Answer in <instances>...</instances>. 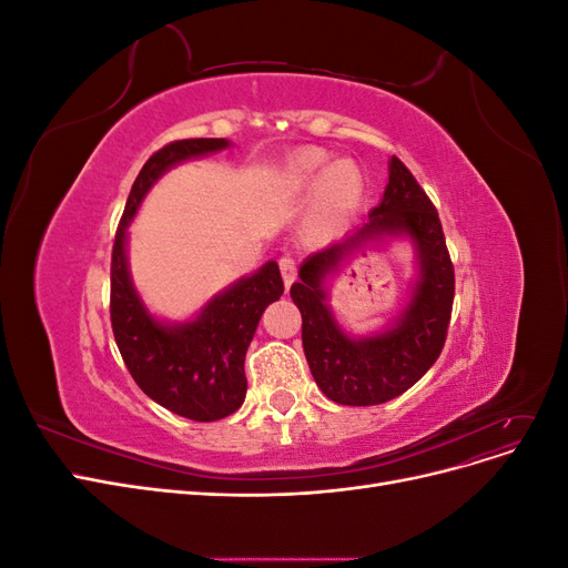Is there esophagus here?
<instances>
[{
	"label": "esophagus",
	"instance_id": "esophagus-1",
	"mask_svg": "<svg viewBox=\"0 0 568 568\" xmlns=\"http://www.w3.org/2000/svg\"><path fill=\"white\" fill-rule=\"evenodd\" d=\"M280 270H282V277H284V284H286V286H291V284H294V280H296V274H298V267H296V261H294V257H288V255L280 257Z\"/></svg>",
	"mask_w": 568,
	"mask_h": 568
}]
</instances>
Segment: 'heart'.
Wrapping results in <instances>:
<instances>
[{"mask_svg": "<svg viewBox=\"0 0 568 568\" xmlns=\"http://www.w3.org/2000/svg\"><path fill=\"white\" fill-rule=\"evenodd\" d=\"M326 165V153L320 149H307L291 159L282 170L280 189L284 194H303L313 189L321 170ZM359 196H363V175L351 161H336L326 168L320 180L317 201L307 222V234L313 239H326L341 232L355 215Z\"/></svg>", "mask_w": 568, "mask_h": 568, "instance_id": "obj_1", "label": "heart"}]
</instances>
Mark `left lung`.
Wrapping results in <instances>:
<instances>
[{
    "label": "left lung",
    "instance_id": "1",
    "mask_svg": "<svg viewBox=\"0 0 568 568\" xmlns=\"http://www.w3.org/2000/svg\"><path fill=\"white\" fill-rule=\"evenodd\" d=\"M388 235H407L418 253L410 303L382 335L353 339L325 303V280L355 250ZM298 277L291 298L303 317L305 359L329 400L353 407L388 403L415 386L438 359L453 315L455 270L438 211L400 159L388 161L386 192L369 222L305 257Z\"/></svg>",
    "mask_w": 568,
    "mask_h": 568
}]
</instances>
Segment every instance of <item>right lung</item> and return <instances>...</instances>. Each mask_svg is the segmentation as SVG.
Instances as JSON below:
<instances>
[{
  "mask_svg": "<svg viewBox=\"0 0 568 568\" xmlns=\"http://www.w3.org/2000/svg\"><path fill=\"white\" fill-rule=\"evenodd\" d=\"M227 140H180L159 149L136 175L111 255V326L132 379L151 400L194 422L225 419L246 398L244 359L265 307L280 301V265L267 261L205 303L189 322L153 317L128 267V227L149 189L170 168L227 149Z\"/></svg>",
  "mask_w": 568,
  "mask_h": 568,
  "instance_id": "1",
  "label": "right lung"
}]
</instances>
